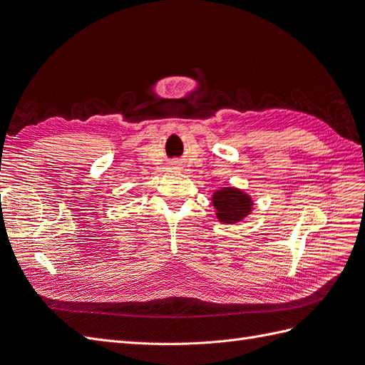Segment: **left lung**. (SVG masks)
Listing matches in <instances>:
<instances>
[{
    "mask_svg": "<svg viewBox=\"0 0 365 365\" xmlns=\"http://www.w3.org/2000/svg\"><path fill=\"white\" fill-rule=\"evenodd\" d=\"M212 201L217 219L225 224L239 222L250 215L252 207L251 197L235 187H224L222 190L215 192Z\"/></svg>",
    "mask_w": 365,
    "mask_h": 365,
    "instance_id": "1",
    "label": "left lung"
}]
</instances>
